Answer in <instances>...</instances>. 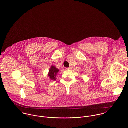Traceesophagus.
<instances>
[{"instance_id":"34e87169","label":"esophagus","mask_w":128,"mask_h":128,"mask_svg":"<svg viewBox=\"0 0 128 128\" xmlns=\"http://www.w3.org/2000/svg\"><path fill=\"white\" fill-rule=\"evenodd\" d=\"M71 69H72L71 67H69V68H66L67 70H71Z\"/></svg>"}]
</instances>
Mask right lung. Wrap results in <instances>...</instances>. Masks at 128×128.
I'll use <instances>...</instances> for the list:
<instances>
[{"instance_id":"add662e5","label":"right lung","mask_w":128,"mask_h":128,"mask_svg":"<svg viewBox=\"0 0 128 128\" xmlns=\"http://www.w3.org/2000/svg\"><path fill=\"white\" fill-rule=\"evenodd\" d=\"M59 72V69L56 68L55 66H52L49 70L48 76L52 80H56V75L57 73Z\"/></svg>"}]
</instances>
